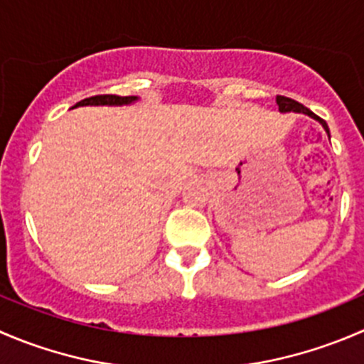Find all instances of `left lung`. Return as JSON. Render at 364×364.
I'll use <instances>...</instances> for the list:
<instances>
[{
    "label": "left lung",
    "instance_id": "obj_1",
    "mask_svg": "<svg viewBox=\"0 0 364 364\" xmlns=\"http://www.w3.org/2000/svg\"><path fill=\"white\" fill-rule=\"evenodd\" d=\"M276 101H277V105H279V110L281 112H301V114L309 115V117L316 119V121H318L320 124L323 126V129H326V132L329 133V128H327V122L323 121V119H320L318 115L313 114V112L309 110V108H306L304 105L297 103V101H295V100H290V97H284V96H277Z\"/></svg>",
    "mask_w": 364,
    "mask_h": 364
}]
</instances>
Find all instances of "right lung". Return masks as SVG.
<instances>
[{"label": "right lung", "mask_w": 364, "mask_h": 364, "mask_svg": "<svg viewBox=\"0 0 364 364\" xmlns=\"http://www.w3.org/2000/svg\"><path fill=\"white\" fill-rule=\"evenodd\" d=\"M135 96H115V94H100V96L87 97V100L76 103V107H83V105H128L135 101ZM74 107V108H76Z\"/></svg>", "instance_id": "1"}]
</instances>
